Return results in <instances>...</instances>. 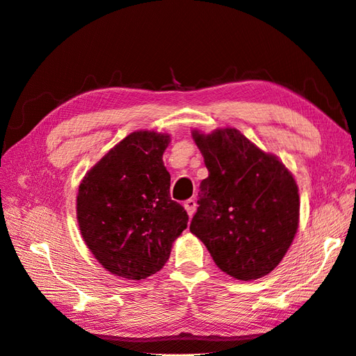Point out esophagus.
Returning a JSON list of instances; mask_svg holds the SVG:
<instances>
[{
  "label": "esophagus",
  "mask_w": 356,
  "mask_h": 356,
  "mask_svg": "<svg viewBox=\"0 0 356 356\" xmlns=\"http://www.w3.org/2000/svg\"><path fill=\"white\" fill-rule=\"evenodd\" d=\"M184 208H186V211H187V213H188V217L191 218L193 215H195V212H196L197 203H196L195 199H188V200H186V203H184Z\"/></svg>",
  "instance_id": "34e87169"
}]
</instances>
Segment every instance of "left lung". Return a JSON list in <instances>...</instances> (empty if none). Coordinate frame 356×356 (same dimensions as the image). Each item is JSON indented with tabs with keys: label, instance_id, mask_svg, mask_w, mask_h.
Wrapping results in <instances>:
<instances>
[{
	"label": "left lung",
	"instance_id": "left-lung-1",
	"mask_svg": "<svg viewBox=\"0 0 356 356\" xmlns=\"http://www.w3.org/2000/svg\"><path fill=\"white\" fill-rule=\"evenodd\" d=\"M209 175L200 182L190 232L222 272L239 281L270 273L298 229L300 197L293 174L238 129L193 131Z\"/></svg>",
	"mask_w": 356,
	"mask_h": 356
}]
</instances>
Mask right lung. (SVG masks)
I'll return each instance as SVG.
<instances>
[{"mask_svg":"<svg viewBox=\"0 0 356 356\" xmlns=\"http://www.w3.org/2000/svg\"><path fill=\"white\" fill-rule=\"evenodd\" d=\"M169 135L136 131L113 147L79 187L83 239L104 268L129 281L159 272L187 229L188 215L170 199L163 165Z\"/></svg>","mask_w":356,"mask_h":356,"instance_id":"add662e5","label":"right lung"}]
</instances>
